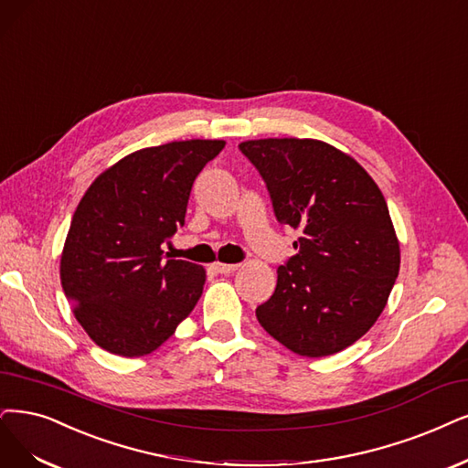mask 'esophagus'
Returning a JSON list of instances; mask_svg holds the SVG:
<instances>
[{"label":"esophagus","mask_w":468,"mask_h":468,"mask_svg":"<svg viewBox=\"0 0 468 468\" xmlns=\"http://www.w3.org/2000/svg\"><path fill=\"white\" fill-rule=\"evenodd\" d=\"M214 268L219 273H233V271L239 270V264H221V262H218Z\"/></svg>","instance_id":"obj_1"}]
</instances>
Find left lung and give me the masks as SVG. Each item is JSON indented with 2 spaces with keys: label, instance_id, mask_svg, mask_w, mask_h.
I'll return each instance as SVG.
<instances>
[{
  "label": "left lung",
  "instance_id": "left-lung-1",
  "mask_svg": "<svg viewBox=\"0 0 468 468\" xmlns=\"http://www.w3.org/2000/svg\"><path fill=\"white\" fill-rule=\"evenodd\" d=\"M239 150L264 179L278 221L303 233L258 322L303 356L347 349L382 314L399 273L382 190L351 155L313 138H261Z\"/></svg>",
  "mask_w": 468,
  "mask_h": 468
}]
</instances>
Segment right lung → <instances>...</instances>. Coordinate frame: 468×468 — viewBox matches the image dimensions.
<instances>
[{
    "mask_svg": "<svg viewBox=\"0 0 468 468\" xmlns=\"http://www.w3.org/2000/svg\"><path fill=\"white\" fill-rule=\"evenodd\" d=\"M223 141L143 148L86 190L61 254V287L84 332L119 356L160 347L198 303L206 271L165 261L162 243L185 223L190 188Z\"/></svg>",
    "mask_w": 468,
    "mask_h": 468,
    "instance_id": "add662e5",
    "label": "right lung"
}]
</instances>
